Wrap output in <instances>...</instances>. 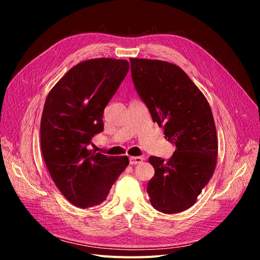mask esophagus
<instances>
[{
	"label": "esophagus",
	"instance_id": "1",
	"mask_svg": "<svg viewBox=\"0 0 260 260\" xmlns=\"http://www.w3.org/2000/svg\"><path fill=\"white\" fill-rule=\"evenodd\" d=\"M142 161H144V157H142V156H129V163L132 165L139 164Z\"/></svg>",
	"mask_w": 260,
	"mask_h": 260
}]
</instances>
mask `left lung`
<instances>
[{
	"label": "left lung",
	"mask_w": 260,
	"mask_h": 260,
	"mask_svg": "<svg viewBox=\"0 0 260 260\" xmlns=\"http://www.w3.org/2000/svg\"><path fill=\"white\" fill-rule=\"evenodd\" d=\"M134 85L165 139L176 146L164 161L150 156L154 176L148 182L150 202L158 212L176 214L193 205L212 178L218 140L207 99L177 64L129 58Z\"/></svg>",
	"instance_id": "obj_1"
}]
</instances>
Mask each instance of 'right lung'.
I'll return each mask as SVG.
<instances>
[{
    "mask_svg": "<svg viewBox=\"0 0 260 260\" xmlns=\"http://www.w3.org/2000/svg\"><path fill=\"white\" fill-rule=\"evenodd\" d=\"M124 59L81 61L49 91L41 118V150L47 170L62 196L73 205H99L129 161L87 149L104 129V110L126 77Z\"/></svg>",
    "mask_w": 260,
    "mask_h": 260,
    "instance_id": "right-lung-1",
    "label": "right lung"
}]
</instances>
